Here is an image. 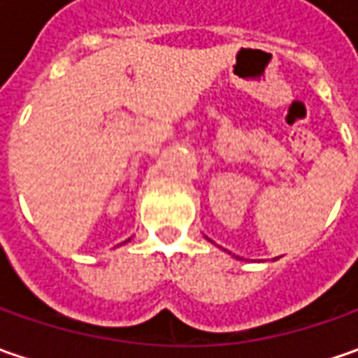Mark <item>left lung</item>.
I'll return each instance as SVG.
<instances>
[{
	"label": "left lung",
	"mask_w": 358,
	"mask_h": 358,
	"mask_svg": "<svg viewBox=\"0 0 358 358\" xmlns=\"http://www.w3.org/2000/svg\"><path fill=\"white\" fill-rule=\"evenodd\" d=\"M237 259H239V257H237ZM275 259H277V257H275ZM275 259H273V261H275Z\"/></svg>",
	"instance_id": "8db88e82"
}]
</instances>
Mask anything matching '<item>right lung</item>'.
Segmentation results:
<instances>
[{
	"label": "right lung",
	"instance_id": "1",
	"mask_svg": "<svg viewBox=\"0 0 358 358\" xmlns=\"http://www.w3.org/2000/svg\"><path fill=\"white\" fill-rule=\"evenodd\" d=\"M127 241H131V239H127ZM127 241H125V243H127Z\"/></svg>",
	"mask_w": 358,
	"mask_h": 358
}]
</instances>
